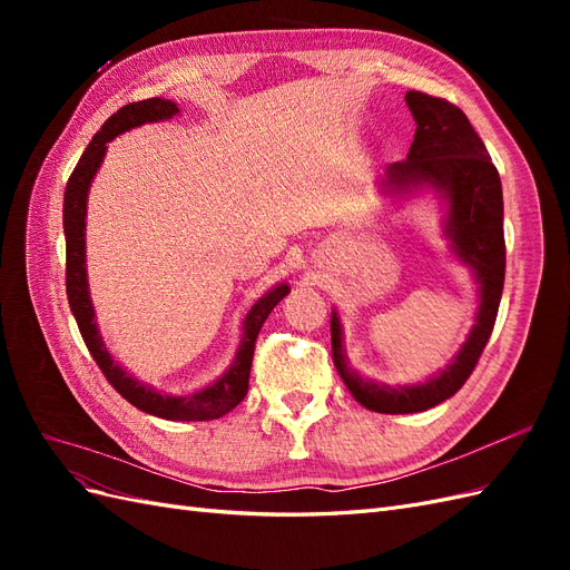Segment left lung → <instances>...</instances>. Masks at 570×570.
Here are the masks:
<instances>
[{
    "instance_id": "8db88e82",
    "label": "left lung",
    "mask_w": 570,
    "mask_h": 570,
    "mask_svg": "<svg viewBox=\"0 0 570 570\" xmlns=\"http://www.w3.org/2000/svg\"><path fill=\"white\" fill-rule=\"evenodd\" d=\"M406 105L416 120V135L404 161L387 166V180L396 187L433 185L450 199V226L454 252L471 264L480 281L478 323L454 364L433 381L413 387L375 385L358 377L344 361L337 314L331 318L333 361L342 383L358 404L377 413H416L450 400L469 381L485 350L497 321L504 289V199L502 180L490 154L465 114L442 97L411 90Z\"/></svg>"
}]
</instances>
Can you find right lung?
<instances>
[{
  "instance_id": "add662e5",
  "label": "right lung",
  "mask_w": 570,
  "mask_h": 570,
  "mask_svg": "<svg viewBox=\"0 0 570 570\" xmlns=\"http://www.w3.org/2000/svg\"><path fill=\"white\" fill-rule=\"evenodd\" d=\"M174 114H178V107L168 99L151 97L142 101H132V105L120 107L92 137L88 149L82 151L78 166L73 168L71 178L66 183V195H63L66 295H68V304H71V312L78 321L80 335L85 344H88L92 358L97 361V366L101 368V373H105L111 387L124 396L126 402H130L132 406H137L145 413H151V416H159L166 421H212V419L226 416L228 411H233L239 402L245 400L247 387H249L252 358H254V342L258 337V331H262V325L266 323L268 314L273 312V306L287 295L289 287L278 285L252 306V312L245 318L243 344H239V352L233 361L230 371L223 375L220 381L195 394L166 396V394H159L157 390L132 381V377L109 356L105 342H101V335L97 331L95 308L88 292V273H85V202H88V187L97 174V168L101 159H105L107 142L128 128L142 126L147 120L170 118Z\"/></svg>"
}]
</instances>
